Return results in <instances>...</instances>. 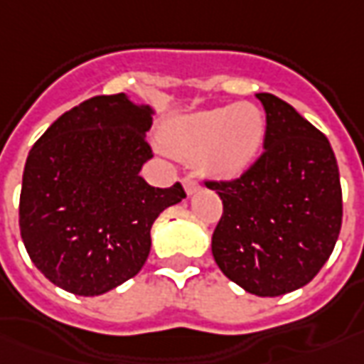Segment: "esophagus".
I'll use <instances>...</instances> for the list:
<instances>
[{
    "label": "esophagus",
    "mask_w": 364,
    "mask_h": 364,
    "mask_svg": "<svg viewBox=\"0 0 364 364\" xmlns=\"http://www.w3.org/2000/svg\"><path fill=\"white\" fill-rule=\"evenodd\" d=\"M184 188H186L188 194H194V192H198L202 186H200V182H198L194 176H186L184 178Z\"/></svg>",
    "instance_id": "34e87169"
}]
</instances>
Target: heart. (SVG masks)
I'll return each mask as SVG.
<instances>
[{
    "label": "heart",
    "instance_id": "b5f03b06",
    "mask_svg": "<svg viewBox=\"0 0 364 364\" xmlns=\"http://www.w3.org/2000/svg\"><path fill=\"white\" fill-rule=\"evenodd\" d=\"M265 117L254 105H228L178 119L164 130L174 154L202 158L210 174L230 178L244 172L262 149Z\"/></svg>",
    "mask_w": 364,
    "mask_h": 364
}]
</instances>
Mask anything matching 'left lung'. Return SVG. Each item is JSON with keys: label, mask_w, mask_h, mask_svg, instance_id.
<instances>
[{"label": "left lung", "mask_w": 364, "mask_h": 364, "mask_svg": "<svg viewBox=\"0 0 364 364\" xmlns=\"http://www.w3.org/2000/svg\"><path fill=\"white\" fill-rule=\"evenodd\" d=\"M263 152L240 176L206 178L222 200L212 254L228 279L259 297L311 282L333 254L343 224L337 158L327 136L269 92Z\"/></svg>", "instance_id": "8db88e82"}]
</instances>
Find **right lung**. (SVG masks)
Returning <instances> with one entry per match:
<instances>
[{
  "label": "right lung",
  "instance_id": "add662e5",
  "mask_svg": "<svg viewBox=\"0 0 364 364\" xmlns=\"http://www.w3.org/2000/svg\"><path fill=\"white\" fill-rule=\"evenodd\" d=\"M150 109L119 95L73 107L33 144L23 170L19 230L35 267L75 295H101L134 277L150 228L186 192L150 186Z\"/></svg>",
  "mask_w": 364,
  "mask_h": 364
}]
</instances>
